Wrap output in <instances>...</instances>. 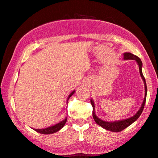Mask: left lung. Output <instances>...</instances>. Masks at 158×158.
<instances>
[{
    "label": "left lung",
    "instance_id": "8db88e82",
    "mask_svg": "<svg viewBox=\"0 0 158 158\" xmlns=\"http://www.w3.org/2000/svg\"><path fill=\"white\" fill-rule=\"evenodd\" d=\"M123 59H124L125 60H134L136 61V63H138V67H139L140 75L144 82V86H145V97H144V100H143V103L141 105V107H140V109L138 110V112H137L133 116H132V117L128 118L127 119H123V120H120L110 121V122H108V121L102 120V119L99 118L97 115H96L94 100L93 99H90L91 105H92L93 106V119H94L95 122L97 123L98 125H100V126L103 127L104 129L110 130V131H112V132H115L122 131V130L125 129L126 127H127L128 126H130V125L132 124L135 121L138 120L139 117L140 116L143 110L144 106H145V101H146V96H147V85H146L145 79L143 76V71H142L143 63H142L141 60L138 58V56H135V55L130 53V52H125V53H123Z\"/></svg>",
    "mask_w": 158,
    "mask_h": 158
}]
</instances>
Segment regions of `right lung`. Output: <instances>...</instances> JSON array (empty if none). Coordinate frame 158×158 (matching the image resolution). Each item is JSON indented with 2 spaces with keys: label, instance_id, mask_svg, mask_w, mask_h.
Returning a JSON list of instances; mask_svg holds the SVG:
<instances>
[{
  "label": "right lung",
  "instance_id": "1",
  "mask_svg": "<svg viewBox=\"0 0 158 158\" xmlns=\"http://www.w3.org/2000/svg\"><path fill=\"white\" fill-rule=\"evenodd\" d=\"M74 93H75V90H73V92H71V93H70V94L68 95V97L67 98V102L68 101V100H69V98L74 94ZM66 121H67V117H66L62 121H60V123H57V124H55L53 125H52V126L48 127H46V128H43V129H34V128H33V129L35 130V131L39 132V133H41V134H44V135L52 134V133H55V132L59 131V130H60L61 128H63V127H64V125H65Z\"/></svg>",
  "mask_w": 158,
  "mask_h": 158
}]
</instances>
